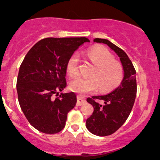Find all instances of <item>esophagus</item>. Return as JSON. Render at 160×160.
<instances>
[{"mask_svg":"<svg viewBox=\"0 0 160 160\" xmlns=\"http://www.w3.org/2000/svg\"><path fill=\"white\" fill-rule=\"evenodd\" d=\"M86 103V100L85 98H82L80 96H77V106H81L83 104H84Z\"/></svg>","mask_w":160,"mask_h":160,"instance_id":"esophagus-1","label":"esophagus"}]
</instances>
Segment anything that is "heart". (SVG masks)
<instances>
[{"mask_svg": "<svg viewBox=\"0 0 160 160\" xmlns=\"http://www.w3.org/2000/svg\"><path fill=\"white\" fill-rule=\"evenodd\" d=\"M86 57L94 66L88 78L79 77L70 84V90L81 95L95 91L99 88L101 93L111 91L121 84L124 77L122 64L114 60L108 49L104 47H93L87 52ZM79 57L72 55L67 63V72L70 77L79 74Z\"/></svg>", "mask_w": 160, "mask_h": 160, "instance_id": "b5f03b06", "label": "heart"}]
</instances>
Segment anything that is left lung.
Returning a JSON list of instances; mask_svg holds the SVG:
<instances>
[{
  "label": "left lung",
  "mask_w": 160,
  "mask_h": 160,
  "mask_svg": "<svg viewBox=\"0 0 160 160\" xmlns=\"http://www.w3.org/2000/svg\"><path fill=\"white\" fill-rule=\"evenodd\" d=\"M93 42L108 46L120 58L124 69L123 80L118 88L108 94L87 99L93 107V114L87 119V128L93 135L107 136L125 123L132 111L137 92L136 72L132 61L122 49L104 38H97Z\"/></svg>",
  "instance_id": "obj_1"
}]
</instances>
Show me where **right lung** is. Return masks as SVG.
I'll use <instances>...</instances> for the list:
<instances>
[{"instance_id": "right-lung-1", "label": "right lung", "mask_w": 160, "mask_h": 160, "mask_svg": "<svg viewBox=\"0 0 160 160\" xmlns=\"http://www.w3.org/2000/svg\"><path fill=\"white\" fill-rule=\"evenodd\" d=\"M90 42L80 38H46L34 45L19 69L17 92L19 104L28 122L46 134L64 128L67 114L75 107L73 92L61 93L67 87V63L81 45Z\"/></svg>"}]
</instances>
